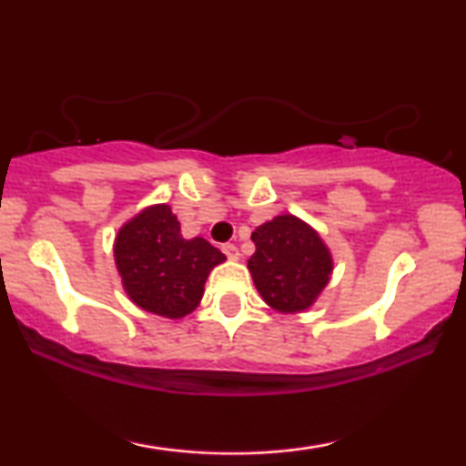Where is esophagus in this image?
Instances as JSON below:
<instances>
[{
  "label": "esophagus",
  "mask_w": 466,
  "mask_h": 466,
  "mask_svg": "<svg viewBox=\"0 0 466 466\" xmlns=\"http://www.w3.org/2000/svg\"><path fill=\"white\" fill-rule=\"evenodd\" d=\"M222 252H225L227 258H231V260L239 258V250H238V246H235V244H222Z\"/></svg>",
  "instance_id": "esophagus-1"
}]
</instances>
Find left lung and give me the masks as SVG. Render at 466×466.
<instances>
[{
	"mask_svg": "<svg viewBox=\"0 0 466 466\" xmlns=\"http://www.w3.org/2000/svg\"><path fill=\"white\" fill-rule=\"evenodd\" d=\"M257 252L248 260L254 286L269 308L297 314L314 305L329 284L333 257L308 222L282 214L252 233Z\"/></svg>",
	"mask_w": 466,
	"mask_h": 466,
	"instance_id": "1",
	"label": "left lung"
}]
</instances>
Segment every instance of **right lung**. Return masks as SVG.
<instances>
[{"instance_id": "obj_1", "label": "right lung", "mask_w": 466, "mask_h": 466, "mask_svg": "<svg viewBox=\"0 0 466 466\" xmlns=\"http://www.w3.org/2000/svg\"><path fill=\"white\" fill-rule=\"evenodd\" d=\"M114 260L137 308L177 320L199 305L209 271L227 257L208 239H184L176 214L158 203L120 227Z\"/></svg>"}]
</instances>
